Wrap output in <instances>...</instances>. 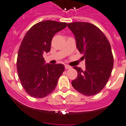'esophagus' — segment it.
Masks as SVG:
<instances>
[{
    "mask_svg": "<svg viewBox=\"0 0 126 126\" xmlns=\"http://www.w3.org/2000/svg\"><path fill=\"white\" fill-rule=\"evenodd\" d=\"M64 68H65V69H70L71 68V66L69 65H68V64H65V66H64Z\"/></svg>",
    "mask_w": 126,
    "mask_h": 126,
    "instance_id": "34e87169",
    "label": "esophagus"
}]
</instances>
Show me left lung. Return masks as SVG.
Returning <instances> with one entry per match:
<instances>
[{"instance_id":"1","label":"left lung","mask_w":126,"mask_h":126,"mask_svg":"<svg viewBox=\"0 0 126 126\" xmlns=\"http://www.w3.org/2000/svg\"><path fill=\"white\" fill-rule=\"evenodd\" d=\"M75 36L77 47L85 59V70L74 66L78 72L71 85L86 96L96 95L104 88L110 78L114 57L109 41L98 27L84 22L68 24Z\"/></svg>"}]
</instances>
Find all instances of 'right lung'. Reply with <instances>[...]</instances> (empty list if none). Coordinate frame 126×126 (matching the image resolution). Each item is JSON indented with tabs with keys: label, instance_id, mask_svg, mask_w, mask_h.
<instances>
[{
	"label": "right lung",
	"instance_id": "obj_1",
	"mask_svg": "<svg viewBox=\"0 0 126 126\" xmlns=\"http://www.w3.org/2000/svg\"><path fill=\"white\" fill-rule=\"evenodd\" d=\"M66 22L44 21L32 26L18 51L17 70L22 87L29 95L43 98L52 93L64 70L62 64H45L44 52H49L53 37Z\"/></svg>",
	"mask_w": 126,
	"mask_h": 126
}]
</instances>
